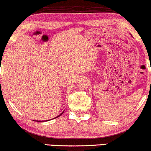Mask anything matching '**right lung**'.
<instances>
[{"label": "right lung", "instance_id": "right-lung-1", "mask_svg": "<svg viewBox=\"0 0 151 151\" xmlns=\"http://www.w3.org/2000/svg\"><path fill=\"white\" fill-rule=\"evenodd\" d=\"M62 114H63V113H61V114H60V115H58V116H57L56 117H55V118H57V117H58L59 116H60V115H61ZM55 118H53V119H55ZM47 121H48V120H47ZM37 122H42V121H37ZM43 122H45V121H43Z\"/></svg>", "mask_w": 151, "mask_h": 151}]
</instances>
